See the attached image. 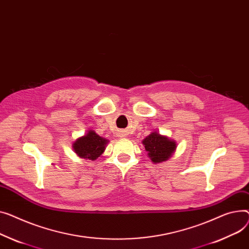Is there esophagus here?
I'll list each match as a JSON object with an SVG mask.
<instances>
[{
	"label": "esophagus",
	"instance_id": "esophagus-1",
	"mask_svg": "<svg viewBox=\"0 0 249 249\" xmlns=\"http://www.w3.org/2000/svg\"><path fill=\"white\" fill-rule=\"evenodd\" d=\"M121 137H122V136H121Z\"/></svg>",
	"mask_w": 249,
	"mask_h": 249
}]
</instances>
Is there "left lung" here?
<instances>
[{"label":"left lung","mask_w":249,"mask_h":249,"mask_svg":"<svg viewBox=\"0 0 249 249\" xmlns=\"http://www.w3.org/2000/svg\"><path fill=\"white\" fill-rule=\"evenodd\" d=\"M142 143L145 146V150L149 158L155 164L168 160L177 147L175 141L166 136L160 135L157 132H152L142 141Z\"/></svg>","instance_id":"left-lung-1"}]
</instances>
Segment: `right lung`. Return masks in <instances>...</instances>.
Returning <instances> with one entry per match:
<instances>
[{
  "label": "right lung",
  "mask_w": 249,
  "mask_h": 249,
  "mask_svg": "<svg viewBox=\"0 0 249 249\" xmlns=\"http://www.w3.org/2000/svg\"><path fill=\"white\" fill-rule=\"evenodd\" d=\"M108 142L107 139L96 134L95 131L90 130L86 135L78 138L73 143V149L79 157L94 161L105 151Z\"/></svg>",
  "instance_id": "add662e5"
}]
</instances>
